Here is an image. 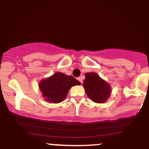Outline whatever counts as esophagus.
<instances>
[{
  "instance_id": "1",
  "label": "esophagus",
  "mask_w": 149,
  "mask_h": 149,
  "mask_svg": "<svg viewBox=\"0 0 149 149\" xmlns=\"http://www.w3.org/2000/svg\"><path fill=\"white\" fill-rule=\"evenodd\" d=\"M77 79H78V80H79V81L80 82V83H83V81H82V79H81V78H80V77H79V78H77Z\"/></svg>"
}]
</instances>
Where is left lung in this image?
I'll return each instance as SVG.
<instances>
[{
	"label": "left lung",
	"instance_id": "obj_1",
	"mask_svg": "<svg viewBox=\"0 0 149 149\" xmlns=\"http://www.w3.org/2000/svg\"><path fill=\"white\" fill-rule=\"evenodd\" d=\"M83 88L89 98L96 103H104L111 94V85L96 73H86Z\"/></svg>",
	"mask_w": 149,
	"mask_h": 149
}]
</instances>
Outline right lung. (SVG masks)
Segmentation results:
<instances>
[{"label":"right lung","instance_id":"1","mask_svg":"<svg viewBox=\"0 0 149 149\" xmlns=\"http://www.w3.org/2000/svg\"><path fill=\"white\" fill-rule=\"evenodd\" d=\"M80 85V82L74 77L58 71L52 76L40 80L38 86L45 101L57 104L66 99L71 87Z\"/></svg>","mask_w":149,"mask_h":149}]
</instances>
